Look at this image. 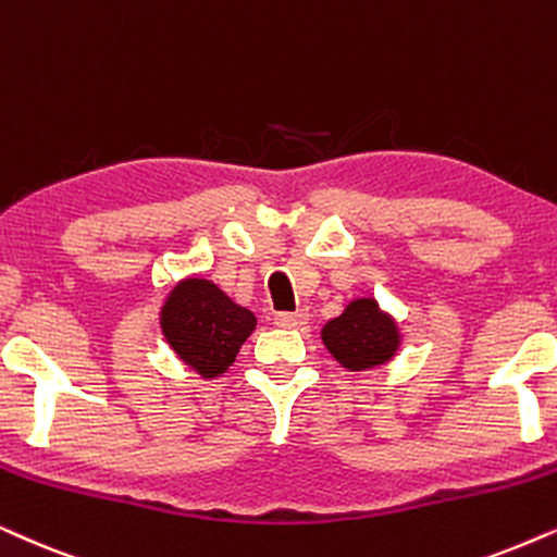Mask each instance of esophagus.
<instances>
[{"label":"esophagus","instance_id":"1","mask_svg":"<svg viewBox=\"0 0 557 557\" xmlns=\"http://www.w3.org/2000/svg\"><path fill=\"white\" fill-rule=\"evenodd\" d=\"M274 323H277L280 329H302L308 323V313L306 311L277 313V315H274Z\"/></svg>","mask_w":557,"mask_h":557}]
</instances>
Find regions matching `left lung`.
I'll use <instances>...</instances> for the list:
<instances>
[{"label": "left lung", "instance_id": "left-lung-1", "mask_svg": "<svg viewBox=\"0 0 557 557\" xmlns=\"http://www.w3.org/2000/svg\"><path fill=\"white\" fill-rule=\"evenodd\" d=\"M321 339L336 362L351 372L391 362L400 347L398 323L375 298L349 300L342 315L323 323Z\"/></svg>", "mask_w": 557, "mask_h": 557}]
</instances>
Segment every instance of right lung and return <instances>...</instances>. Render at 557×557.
<instances>
[{
	"label": "right lung",
	"instance_id": "add662e5",
	"mask_svg": "<svg viewBox=\"0 0 557 557\" xmlns=\"http://www.w3.org/2000/svg\"><path fill=\"white\" fill-rule=\"evenodd\" d=\"M159 323L174 355L206 380L223 375L257 329L255 313L206 277L180 280L161 306Z\"/></svg>",
	"mask_w": 557,
	"mask_h": 557
}]
</instances>
